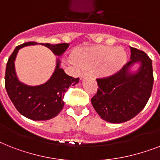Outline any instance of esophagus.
I'll use <instances>...</instances> for the list:
<instances>
[{"label":"esophagus","mask_w":160,"mask_h":160,"mask_svg":"<svg viewBox=\"0 0 160 160\" xmlns=\"http://www.w3.org/2000/svg\"><path fill=\"white\" fill-rule=\"evenodd\" d=\"M87 76H89V73H87L85 71H84V72H82V73L80 74V79H81V80L84 79V78L87 77Z\"/></svg>","instance_id":"34e87169"}]
</instances>
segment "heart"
<instances>
[{"instance_id": "heart-1", "label": "heart", "mask_w": 160, "mask_h": 160, "mask_svg": "<svg viewBox=\"0 0 160 160\" xmlns=\"http://www.w3.org/2000/svg\"><path fill=\"white\" fill-rule=\"evenodd\" d=\"M74 57L80 67L85 68L98 67L104 76L116 73L127 60V52L123 48L104 46L80 49L75 53Z\"/></svg>"}]
</instances>
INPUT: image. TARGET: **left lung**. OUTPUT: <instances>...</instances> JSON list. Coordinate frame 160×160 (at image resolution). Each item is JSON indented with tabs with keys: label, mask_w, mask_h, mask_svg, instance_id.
<instances>
[{
	"label": "left lung",
	"mask_w": 160,
	"mask_h": 160,
	"mask_svg": "<svg viewBox=\"0 0 160 160\" xmlns=\"http://www.w3.org/2000/svg\"><path fill=\"white\" fill-rule=\"evenodd\" d=\"M131 60L118 73L97 79L98 89L91 98L102 119L111 123L131 120L143 109L151 95L152 61L144 52L131 48Z\"/></svg>",
	"instance_id": "1"
}]
</instances>
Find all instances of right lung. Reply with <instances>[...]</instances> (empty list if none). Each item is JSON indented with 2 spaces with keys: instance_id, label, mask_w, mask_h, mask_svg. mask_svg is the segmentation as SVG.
Returning a JSON list of instances; mask_svg holds the SVG:
<instances>
[{
  "instance_id": "obj_1",
  "label": "right lung",
  "mask_w": 160,
  "mask_h": 160,
  "mask_svg": "<svg viewBox=\"0 0 160 160\" xmlns=\"http://www.w3.org/2000/svg\"><path fill=\"white\" fill-rule=\"evenodd\" d=\"M34 42L23 43L16 47L9 58L6 69L5 85L6 92L16 109L25 118L33 121H46L55 118L64 106V93L71 85L79 82L61 68V61L57 58L55 70L49 80L38 85H28L21 82L17 76L15 62L19 49L26 46L37 45ZM57 57H62L69 43H41Z\"/></svg>"
}]
</instances>
